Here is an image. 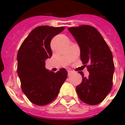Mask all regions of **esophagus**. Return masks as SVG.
I'll return each instance as SVG.
<instances>
[{
  "label": "esophagus",
  "instance_id": "esophagus-1",
  "mask_svg": "<svg viewBox=\"0 0 125 125\" xmlns=\"http://www.w3.org/2000/svg\"><path fill=\"white\" fill-rule=\"evenodd\" d=\"M73 72L72 71H68V76H71V75H72Z\"/></svg>",
  "mask_w": 125,
  "mask_h": 125
}]
</instances>
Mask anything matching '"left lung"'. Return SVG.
<instances>
[{
  "instance_id": "obj_1",
  "label": "left lung",
  "mask_w": 125,
  "mask_h": 125,
  "mask_svg": "<svg viewBox=\"0 0 125 125\" xmlns=\"http://www.w3.org/2000/svg\"><path fill=\"white\" fill-rule=\"evenodd\" d=\"M68 29L80 47V59L89 72L88 78L80 73L83 80L76 87L77 94L84 103L98 104L107 97L113 85L114 63L111 51L92 26L83 25Z\"/></svg>"
}]
</instances>
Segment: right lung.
Listing matches in <instances>:
<instances>
[{
	"label": "right lung",
	"instance_id": "obj_1",
	"mask_svg": "<svg viewBox=\"0 0 125 125\" xmlns=\"http://www.w3.org/2000/svg\"><path fill=\"white\" fill-rule=\"evenodd\" d=\"M64 28L37 27L30 32L18 49L17 72L22 91L31 103L36 105H45L52 102L67 78L64 68L54 73L45 66V61L52 56V39Z\"/></svg>",
	"mask_w": 125,
	"mask_h": 125
}]
</instances>
